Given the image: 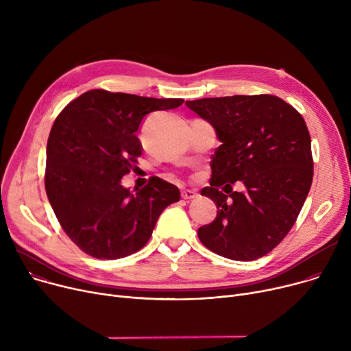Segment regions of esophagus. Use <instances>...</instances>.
Wrapping results in <instances>:
<instances>
[{
  "label": "esophagus",
  "mask_w": 351,
  "mask_h": 351,
  "mask_svg": "<svg viewBox=\"0 0 351 351\" xmlns=\"http://www.w3.org/2000/svg\"><path fill=\"white\" fill-rule=\"evenodd\" d=\"M181 197L184 199H194L198 197V193L195 190H182L181 191Z\"/></svg>",
  "instance_id": "1"
}]
</instances>
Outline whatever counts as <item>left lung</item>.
<instances>
[{"label": "left lung", "instance_id": "8db88e82", "mask_svg": "<svg viewBox=\"0 0 351 351\" xmlns=\"http://www.w3.org/2000/svg\"><path fill=\"white\" fill-rule=\"evenodd\" d=\"M185 105L213 126L222 143L212 156L210 186L201 191L218 213L198 229L199 240L236 261L265 256L288 234L311 190L313 160L302 115L268 94ZM236 180L244 182L243 193L231 190Z\"/></svg>", "mask_w": 351, "mask_h": 351}]
</instances>
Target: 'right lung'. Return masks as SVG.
I'll return each instance as SVG.
<instances>
[{"label":"right lung","mask_w":351,"mask_h":351,"mask_svg":"<svg viewBox=\"0 0 351 351\" xmlns=\"http://www.w3.org/2000/svg\"><path fill=\"white\" fill-rule=\"evenodd\" d=\"M181 98H149L91 90L71 101L51 126L45 186L66 234L88 256L115 260L139 252L178 188L152 177L143 188L121 184L138 163L136 133L153 111L174 110Z\"/></svg>","instance_id":"obj_1"}]
</instances>
